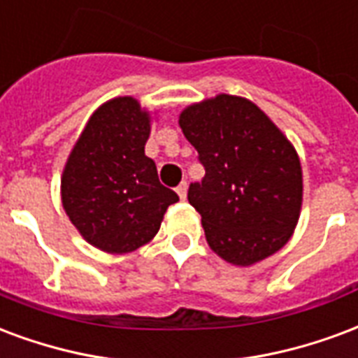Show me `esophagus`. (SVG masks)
Instances as JSON below:
<instances>
[{"label": "esophagus", "mask_w": 358, "mask_h": 358, "mask_svg": "<svg viewBox=\"0 0 358 358\" xmlns=\"http://www.w3.org/2000/svg\"><path fill=\"white\" fill-rule=\"evenodd\" d=\"M176 193L180 195V199H186V195H187V184H186V182H182V184L176 187Z\"/></svg>", "instance_id": "34e87169"}]
</instances>
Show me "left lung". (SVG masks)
<instances>
[{
	"label": "left lung",
	"instance_id": "left-lung-1",
	"mask_svg": "<svg viewBox=\"0 0 358 358\" xmlns=\"http://www.w3.org/2000/svg\"><path fill=\"white\" fill-rule=\"evenodd\" d=\"M178 125L206 171L187 201L213 252L248 267L280 250L303 201L300 157L285 132L252 100L224 92L184 108Z\"/></svg>",
	"mask_w": 358,
	"mask_h": 358
}]
</instances>
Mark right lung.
<instances>
[{"instance_id": "obj_1", "label": "right lung", "mask_w": 358, "mask_h": 358, "mask_svg": "<svg viewBox=\"0 0 358 358\" xmlns=\"http://www.w3.org/2000/svg\"><path fill=\"white\" fill-rule=\"evenodd\" d=\"M152 113L134 96L98 106L66 159L60 197L70 222L89 245L129 254L157 235L178 195L157 178L145 155Z\"/></svg>"}]
</instances>
